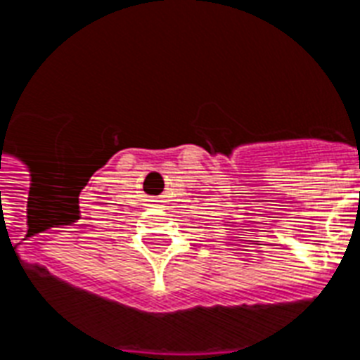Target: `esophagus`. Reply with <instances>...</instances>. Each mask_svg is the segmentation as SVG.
<instances>
[{
	"instance_id": "34e87169",
	"label": "esophagus",
	"mask_w": 360,
	"mask_h": 360,
	"mask_svg": "<svg viewBox=\"0 0 360 360\" xmlns=\"http://www.w3.org/2000/svg\"><path fill=\"white\" fill-rule=\"evenodd\" d=\"M150 202H153V204H158V202H160V200H150Z\"/></svg>"
}]
</instances>
